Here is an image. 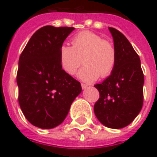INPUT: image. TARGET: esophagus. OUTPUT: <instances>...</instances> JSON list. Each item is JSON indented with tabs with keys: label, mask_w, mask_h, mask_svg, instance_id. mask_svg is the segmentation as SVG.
Wrapping results in <instances>:
<instances>
[{
	"label": "esophagus",
	"mask_w": 157,
	"mask_h": 157,
	"mask_svg": "<svg viewBox=\"0 0 157 157\" xmlns=\"http://www.w3.org/2000/svg\"><path fill=\"white\" fill-rule=\"evenodd\" d=\"M81 87H82V89H86L88 87V86L86 85V84H81Z\"/></svg>",
	"instance_id": "1"
}]
</instances>
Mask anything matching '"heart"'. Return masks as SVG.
Segmentation results:
<instances>
[{
  "mask_svg": "<svg viewBox=\"0 0 157 157\" xmlns=\"http://www.w3.org/2000/svg\"><path fill=\"white\" fill-rule=\"evenodd\" d=\"M86 66L78 73L81 80L92 82L107 78L116 65L117 53L113 44L91 31L78 33L71 40V47L62 45L59 51V65L68 75L75 74L82 65Z\"/></svg>",
  "mask_w": 157,
  "mask_h": 157,
  "instance_id": "obj_1",
  "label": "heart"
}]
</instances>
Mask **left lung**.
<instances>
[{"label": "left lung", "mask_w": 157, "mask_h": 157, "mask_svg": "<svg viewBox=\"0 0 157 157\" xmlns=\"http://www.w3.org/2000/svg\"><path fill=\"white\" fill-rule=\"evenodd\" d=\"M109 30L117 60L110 76L94 86L100 95L94 105V113L102 124L121 129L130 124L143 107L144 76L139 56L127 38L113 27Z\"/></svg>", "instance_id": "obj_1"}]
</instances>
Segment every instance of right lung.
Listing matches in <instances>:
<instances>
[{
    "instance_id": "right-lung-1",
    "label": "right lung",
    "mask_w": 157,
    "mask_h": 157,
    "mask_svg": "<svg viewBox=\"0 0 157 157\" xmlns=\"http://www.w3.org/2000/svg\"><path fill=\"white\" fill-rule=\"evenodd\" d=\"M74 27L46 26L33 34L19 59V104L29 123L52 129L65 120L80 83L63 71L59 51Z\"/></svg>"
}]
</instances>
